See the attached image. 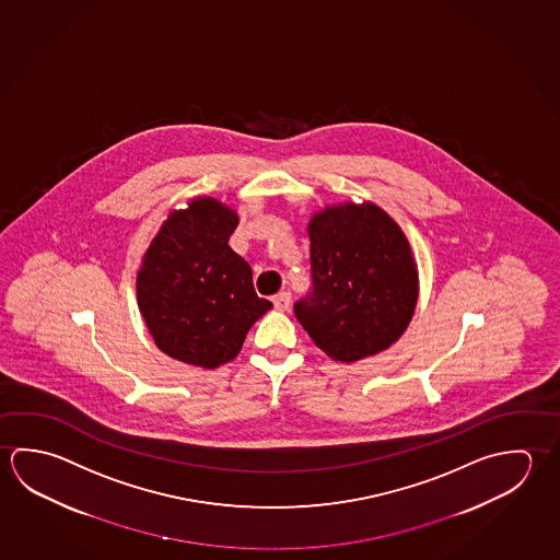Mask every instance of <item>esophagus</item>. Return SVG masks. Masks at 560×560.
<instances>
[{
	"instance_id": "1",
	"label": "esophagus",
	"mask_w": 560,
	"mask_h": 560,
	"mask_svg": "<svg viewBox=\"0 0 560 560\" xmlns=\"http://www.w3.org/2000/svg\"><path fill=\"white\" fill-rule=\"evenodd\" d=\"M273 304H276L277 311H289L291 308V293H277L273 296Z\"/></svg>"
}]
</instances>
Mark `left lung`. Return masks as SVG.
Wrapping results in <instances>:
<instances>
[{
  "mask_svg": "<svg viewBox=\"0 0 560 560\" xmlns=\"http://www.w3.org/2000/svg\"><path fill=\"white\" fill-rule=\"evenodd\" d=\"M313 291L294 316L336 362L387 350L411 323L419 273L401 228L372 202L338 205L308 222Z\"/></svg>",
  "mask_w": 560,
  "mask_h": 560,
  "instance_id": "left-lung-1",
  "label": "left lung"
}]
</instances>
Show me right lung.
<instances>
[{"mask_svg":"<svg viewBox=\"0 0 560 560\" xmlns=\"http://www.w3.org/2000/svg\"><path fill=\"white\" fill-rule=\"evenodd\" d=\"M237 214L217 198L175 210L138 273V304L161 352L214 370L234 360L246 334L273 306L259 299L252 267L228 240Z\"/></svg>","mask_w":560,"mask_h":560,"instance_id":"add662e5","label":"right lung"}]
</instances>
